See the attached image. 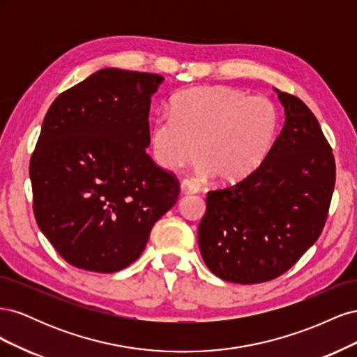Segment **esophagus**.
I'll return each instance as SVG.
<instances>
[{"instance_id": "esophagus-1", "label": "esophagus", "mask_w": 357, "mask_h": 357, "mask_svg": "<svg viewBox=\"0 0 357 357\" xmlns=\"http://www.w3.org/2000/svg\"><path fill=\"white\" fill-rule=\"evenodd\" d=\"M180 189H181V193H185V195L199 192V186L197 185V183H193L192 180H183L180 185Z\"/></svg>"}]
</instances>
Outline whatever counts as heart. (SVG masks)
I'll return each mask as SVG.
<instances>
[{
  "label": "heart",
  "instance_id": "b5f03b06",
  "mask_svg": "<svg viewBox=\"0 0 357 357\" xmlns=\"http://www.w3.org/2000/svg\"><path fill=\"white\" fill-rule=\"evenodd\" d=\"M280 112L266 96H248L229 86H195L171 100V114L150 126L156 164L167 171L202 160L201 177L232 185L252 176L271 153Z\"/></svg>",
  "mask_w": 357,
  "mask_h": 357
}]
</instances>
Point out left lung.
Instances as JSON below:
<instances>
[{"instance_id": "1", "label": "left lung", "mask_w": 357, "mask_h": 357, "mask_svg": "<svg viewBox=\"0 0 357 357\" xmlns=\"http://www.w3.org/2000/svg\"><path fill=\"white\" fill-rule=\"evenodd\" d=\"M284 125L252 176L207 195L199 250L225 282L256 284L284 274L317 241L335 188V160L320 123L294 95L274 88Z\"/></svg>"}]
</instances>
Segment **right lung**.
I'll use <instances>...</instances> for the list:
<instances>
[{
    "label": "right lung",
    "instance_id": "add662e5",
    "mask_svg": "<svg viewBox=\"0 0 357 357\" xmlns=\"http://www.w3.org/2000/svg\"><path fill=\"white\" fill-rule=\"evenodd\" d=\"M159 74L104 68L53 101L29 162L38 228L75 268L116 273L143 253L178 183L147 153Z\"/></svg>",
    "mask_w": 357,
    "mask_h": 357
}]
</instances>
